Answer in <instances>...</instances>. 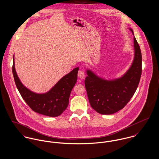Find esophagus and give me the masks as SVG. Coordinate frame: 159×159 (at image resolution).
<instances>
[{
    "instance_id": "1",
    "label": "esophagus",
    "mask_w": 159,
    "mask_h": 159,
    "mask_svg": "<svg viewBox=\"0 0 159 159\" xmlns=\"http://www.w3.org/2000/svg\"><path fill=\"white\" fill-rule=\"evenodd\" d=\"M78 77L82 79H84L85 77V74L82 71H79L78 72Z\"/></svg>"
}]
</instances>
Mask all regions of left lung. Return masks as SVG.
Segmentation results:
<instances>
[{
	"label": "left lung",
	"mask_w": 159,
	"mask_h": 159,
	"mask_svg": "<svg viewBox=\"0 0 159 159\" xmlns=\"http://www.w3.org/2000/svg\"><path fill=\"white\" fill-rule=\"evenodd\" d=\"M134 34L133 30L129 28ZM134 58L126 72L120 78L107 80L89 70L85 85L91 107L98 113L111 115L123 108L134 94L141 75L142 57L140 46L134 38Z\"/></svg>",
	"instance_id": "8db88e82"
}]
</instances>
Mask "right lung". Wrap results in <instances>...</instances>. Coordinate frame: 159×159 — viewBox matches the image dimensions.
Masks as SVG:
<instances>
[{
	"mask_svg": "<svg viewBox=\"0 0 159 159\" xmlns=\"http://www.w3.org/2000/svg\"><path fill=\"white\" fill-rule=\"evenodd\" d=\"M78 70L79 68H75L63 76L49 91L36 93L26 88L20 81L15 70L13 56V74L22 98L32 110L51 117L60 116L67 108L71 91L77 80Z\"/></svg>",
	"mask_w": 159,
	"mask_h": 159,
	"instance_id": "1",
	"label": "right lung"
}]
</instances>
